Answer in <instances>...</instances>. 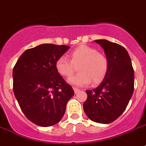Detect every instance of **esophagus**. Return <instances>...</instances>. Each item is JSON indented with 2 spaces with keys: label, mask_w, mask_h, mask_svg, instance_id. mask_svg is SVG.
<instances>
[{
  "label": "esophagus",
  "mask_w": 146,
  "mask_h": 146,
  "mask_svg": "<svg viewBox=\"0 0 146 146\" xmlns=\"http://www.w3.org/2000/svg\"><path fill=\"white\" fill-rule=\"evenodd\" d=\"M73 90H74L75 94H77V93L80 91V89H78V88H76V87H73Z\"/></svg>",
  "instance_id": "1"
}]
</instances>
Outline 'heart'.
Wrapping results in <instances>:
<instances>
[{
  "label": "heart",
  "mask_w": 146,
  "mask_h": 146,
  "mask_svg": "<svg viewBox=\"0 0 146 146\" xmlns=\"http://www.w3.org/2000/svg\"><path fill=\"white\" fill-rule=\"evenodd\" d=\"M68 59L64 56L55 61V68L60 76L69 78L74 73L76 68L79 73L69 79L70 84L82 86L92 81L98 84L103 81L108 72L109 62L104 54L87 45H80L68 54Z\"/></svg>",
  "instance_id": "heart-1"
}]
</instances>
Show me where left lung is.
Listing matches in <instances>:
<instances>
[{
    "instance_id": "obj_1",
    "label": "left lung",
    "mask_w": 146,
    "mask_h": 146,
    "mask_svg": "<svg viewBox=\"0 0 146 146\" xmlns=\"http://www.w3.org/2000/svg\"><path fill=\"white\" fill-rule=\"evenodd\" d=\"M104 49L109 62L106 78L98 87L86 90L84 110L89 119L109 124L120 116L134 91L135 74L128 52L122 46L107 40H95Z\"/></svg>"
}]
</instances>
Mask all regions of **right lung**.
<instances>
[{
    "mask_svg": "<svg viewBox=\"0 0 146 146\" xmlns=\"http://www.w3.org/2000/svg\"><path fill=\"white\" fill-rule=\"evenodd\" d=\"M69 48L51 44L29 48L13 69V90L19 107L29 120L40 127L58 123L74 94L55 68V61Z\"/></svg>",
    "mask_w": 146,
    "mask_h": 146,
    "instance_id": "obj_1",
    "label": "right lung"
}]
</instances>
